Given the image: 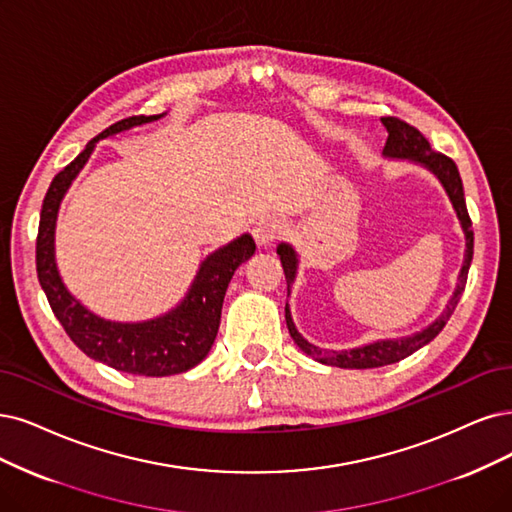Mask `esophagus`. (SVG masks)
<instances>
[{
    "mask_svg": "<svg viewBox=\"0 0 512 512\" xmlns=\"http://www.w3.org/2000/svg\"><path fill=\"white\" fill-rule=\"evenodd\" d=\"M285 232H287V225L278 217H261L253 225V238L257 244H270Z\"/></svg>",
    "mask_w": 512,
    "mask_h": 512,
    "instance_id": "esophagus-1",
    "label": "esophagus"
}]
</instances>
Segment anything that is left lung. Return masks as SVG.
Listing matches in <instances>:
<instances>
[{
  "label": "left lung",
  "mask_w": 512,
  "mask_h": 512,
  "mask_svg": "<svg viewBox=\"0 0 512 512\" xmlns=\"http://www.w3.org/2000/svg\"><path fill=\"white\" fill-rule=\"evenodd\" d=\"M382 122L388 130V139H386V145H384V156L418 162V164L426 166L428 170H432V173L437 175L439 181L443 183L453 208H456L458 219L462 223V230L466 234L464 266L460 270L458 287H456V291H453L449 304L445 306L443 314L437 320H434L432 325H428L424 331L413 333L409 337L384 339V342H375V344H369V346H363V348H352V350H342V352L316 348L314 344L308 342V339L301 337L299 331L295 329L293 318H291V310H289V304H287L285 306V318H287V327H289L293 342L301 350H304L308 356H312L314 361L331 365V367H342V369L384 367V365L399 363V361H403V358H407L409 354L418 352L422 346L430 344L432 339L443 331L449 316L453 314V310H456L460 295L464 293V287H466L468 268H470V261H472V246H475V236H472V230H470L472 221L468 217V208H466V200H464V187H462V179H460L456 162L447 158L445 154H441V151H434L430 147L428 139L415 126H411V124H407L399 118H394V116H386V118H382ZM276 253L280 255L282 270H285L287 282L291 285V282L295 280V274H297V255L293 251V246L280 242Z\"/></svg>",
  "instance_id": "left-lung-1"
}]
</instances>
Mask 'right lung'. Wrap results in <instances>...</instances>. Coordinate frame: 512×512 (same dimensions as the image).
<instances>
[{
  "instance_id": "1",
  "label": "right lung",
  "mask_w": 512,
  "mask_h": 512,
  "mask_svg": "<svg viewBox=\"0 0 512 512\" xmlns=\"http://www.w3.org/2000/svg\"><path fill=\"white\" fill-rule=\"evenodd\" d=\"M160 118L162 113L160 116H132L111 124L99 137H94L84 147L82 154L52 179L42 204L40 230H37L35 242L37 278H40V285L54 316L59 318L71 342L94 361L124 373L145 377L183 373L202 361L211 350L219 331L227 285H230L240 263L251 259L255 253V242L249 234H242L234 242L225 244L223 249L202 261L192 289L187 291L185 299L175 310L154 320H145V323H113V320H105L86 310L67 291L54 261L56 213H59L65 192L88 162L94 143L99 139L118 135V132L130 130L132 126H141Z\"/></svg>"
}]
</instances>
